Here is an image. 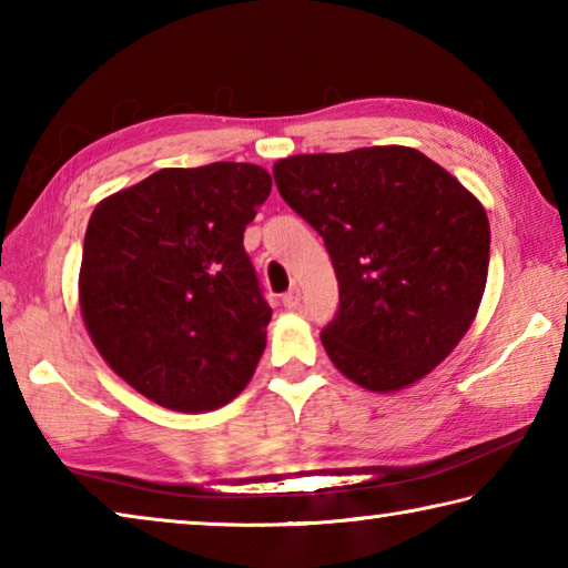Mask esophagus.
I'll return each instance as SVG.
<instances>
[{
    "label": "esophagus",
    "mask_w": 568,
    "mask_h": 568,
    "mask_svg": "<svg viewBox=\"0 0 568 568\" xmlns=\"http://www.w3.org/2000/svg\"><path fill=\"white\" fill-rule=\"evenodd\" d=\"M283 305L291 307V311H293V307L301 305V287H291V291L283 295Z\"/></svg>",
    "instance_id": "esophagus-1"
}]
</instances>
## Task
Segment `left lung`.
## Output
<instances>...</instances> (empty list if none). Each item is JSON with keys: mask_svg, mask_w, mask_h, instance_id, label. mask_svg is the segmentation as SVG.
Returning a JSON list of instances; mask_svg holds the SVG:
<instances>
[{"mask_svg": "<svg viewBox=\"0 0 568 568\" xmlns=\"http://www.w3.org/2000/svg\"><path fill=\"white\" fill-rule=\"evenodd\" d=\"M275 185L318 230L341 303L321 333L343 376L390 393L428 376L484 297V205L423 152L400 145L277 160Z\"/></svg>", "mask_w": 568, "mask_h": 568, "instance_id": "left-lung-1", "label": "left lung"}]
</instances>
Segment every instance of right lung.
<instances>
[{
    "label": "right lung",
    "mask_w": 568,
    "mask_h": 568,
    "mask_svg": "<svg viewBox=\"0 0 568 568\" xmlns=\"http://www.w3.org/2000/svg\"><path fill=\"white\" fill-rule=\"evenodd\" d=\"M273 180L250 162L165 168L94 207L80 311L94 348L160 406L233 400L265 351L271 305L243 247Z\"/></svg>",
    "instance_id": "obj_1"
}]
</instances>
